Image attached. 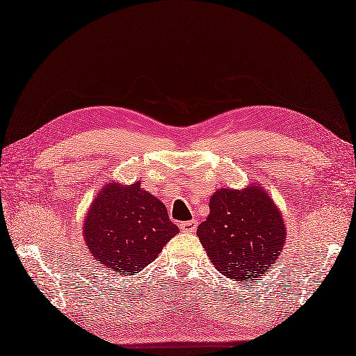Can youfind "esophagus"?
<instances>
[{
    "instance_id": "34e87169",
    "label": "esophagus",
    "mask_w": 356,
    "mask_h": 356,
    "mask_svg": "<svg viewBox=\"0 0 356 356\" xmlns=\"http://www.w3.org/2000/svg\"><path fill=\"white\" fill-rule=\"evenodd\" d=\"M197 225L198 222L195 220H191V221H185L180 224V229L184 230L185 233H195L197 232Z\"/></svg>"
}]
</instances>
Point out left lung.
I'll list each match as a JSON object with an SVG mask.
<instances>
[{"instance_id":"obj_1","label":"left lung","mask_w":356,"mask_h":356,"mask_svg":"<svg viewBox=\"0 0 356 356\" xmlns=\"http://www.w3.org/2000/svg\"><path fill=\"white\" fill-rule=\"evenodd\" d=\"M197 236L227 278L250 282L268 273L286 241L281 213L263 189H220Z\"/></svg>"}]
</instances>
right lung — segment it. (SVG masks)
<instances>
[{"label":"right lung","mask_w":356,"mask_h":356,"mask_svg":"<svg viewBox=\"0 0 356 356\" xmlns=\"http://www.w3.org/2000/svg\"><path fill=\"white\" fill-rule=\"evenodd\" d=\"M179 233L167 207L141 188L106 185L84 222L87 248L99 265L117 273H138Z\"/></svg>","instance_id":"1"}]
</instances>
